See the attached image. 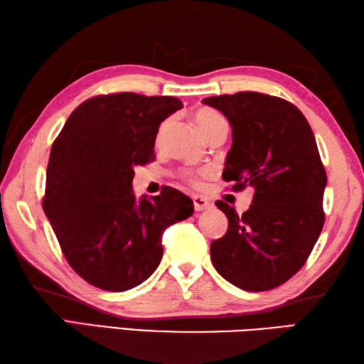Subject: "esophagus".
<instances>
[{
    "mask_svg": "<svg viewBox=\"0 0 364 364\" xmlns=\"http://www.w3.org/2000/svg\"><path fill=\"white\" fill-rule=\"evenodd\" d=\"M193 202H194L196 212H202V210H205V208H208V207L212 205L210 200L205 199V197H200V196H194L193 197Z\"/></svg>",
    "mask_w": 364,
    "mask_h": 364,
    "instance_id": "1",
    "label": "esophagus"
}]
</instances>
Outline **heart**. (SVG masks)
Instances as JSON below:
<instances>
[{"instance_id": "b5f03b06", "label": "heart", "mask_w": 364, "mask_h": 364, "mask_svg": "<svg viewBox=\"0 0 364 364\" xmlns=\"http://www.w3.org/2000/svg\"><path fill=\"white\" fill-rule=\"evenodd\" d=\"M194 122H196V125L199 127V130L202 134H204V136H207V134L212 130H215L217 127L228 125V122L223 115L217 112V110L208 109V107H202L199 110H196ZM168 125H170V120H165L160 123L157 134H156V143H160V141L165 138V133H167V130H168Z\"/></svg>"}]
</instances>
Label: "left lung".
<instances>
[{
    "mask_svg": "<svg viewBox=\"0 0 364 364\" xmlns=\"http://www.w3.org/2000/svg\"><path fill=\"white\" fill-rule=\"evenodd\" d=\"M232 128L223 180L254 188L247 212L217 200L228 218L210 244L213 267L244 291L281 286L304 267L324 225L328 183L315 134L304 114L281 97L255 91L205 97Z\"/></svg>",
    "mask_w": 364,
    "mask_h": 364,
    "instance_id": "1",
    "label": "left lung"
}]
</instances>
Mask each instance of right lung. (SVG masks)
<instances>
[{"mask_svg":"<svg viewBox=\"0 0 364 364\" xmlns=\"http://www.w3.org/2000/svg\"><path fill=\"white\" fill-rule=\"evenodd\" d=\"M181 107L171 96H96L53 143L43 210L90 284L112 292L139 286L162 260L164 231L193 215V200L178 189L139 200L133 193L134 168L154 159L159 125Z\"/></svg>","mask_w":364,"mask_h":364,"instance_id":"1","label":"right lung"}]
</instances>
